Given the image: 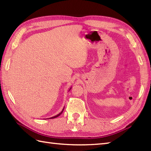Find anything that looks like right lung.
<instances>
[{
  "mask_svg": "<svg viewBox=\"0 0 151 151\" xmlns=\"http://www.w3.org/2000/svg\"><path fill=\"white\" fill-rule=\"evenodd\" d=\"M70 89H71V88H70V89H69V90H70ZM63 110H64V108H63V110H62V111H61L60 112V114H58V115H55V116H53V117H50V118H48L47 119H54V118H56V117H58V116H60V115H61V114H62V112H63Z\"/></svg>",
  "mask_w": 151,
  "mask_h": 151,
  "instance_id": "right-lung-1",
  "label": "right lung"
}]
</instances>
